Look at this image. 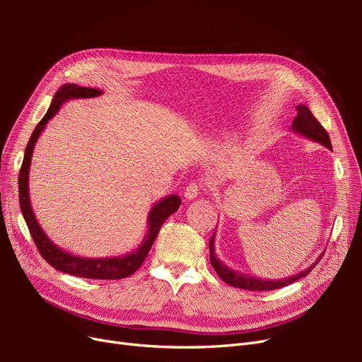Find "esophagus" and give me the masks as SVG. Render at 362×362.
Masks as SVG:
<instances>
[{"label":"esophagus","mask_w":362,"mask_h":362,"mask_svg":"<svg viewBox=\"0 0 362 362\" xmlns=\"http://www.w3.org/2000/svg\"><path fill=\"white\" fill-rule=\"evenodd\" d=\"M199 192H201L199 184H198V182H192V184H189V185H187V189H185V192H184V198L187 199V201H193L194 198H198Z\"/></svg>","instance_id":"1"}]
</instances>
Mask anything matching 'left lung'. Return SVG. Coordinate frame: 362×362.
<instances>
[{
    "mask_svg": "<svg viewBox=\"0 0 362 362\" xmlns=\"http://www.w3.org/2000/svg\"><path fill=\"white\" fill-rule=\"evenodd\" d=\"M296 110H298V116L294 117L293 124H291V131L296 134L303 136L306 139H310L315 144H320L327 149H332L331 145V139L327 136L326 129L320 125L319 120H317L313 113L310 112V108L306 107L305 104H299L296 107ZM214 237H216V231L210 240V261H211V266L214 267V270L217 272V275L221 276V279H223L226 284L237 288H243V290H252V291H266V290H276L281 287H286L290 286L291 282L298 281L303 276L308 275V273L314 269V266L317 262L320 261V258L323 257V254L317 258L310 267H306L303 272L296 273L294 276H288V278H284V279H261L257 276H250L246 275V273H238L233 269H229L228 266H225L223 262L217 258L216 255V249H214Z\"/></svg>",
    "mask_w": 362,
    "mask_h": 362,
    "instance_id": "1",
    "label": "left lung"
}]
</instances>
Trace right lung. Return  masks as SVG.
<instances>
[{"label": "right lung", "instance_id": "1", "mask_svg": "<svg viewBox=\"0 0 362 362\" xmlns=\"http://www.w3.org/2000/svg\"><path fill=\"white\" fill-rule=\"evenodd\" d=\"M103 93L104 92L101 89H95V87L63 84L56 92V95H54L47 115L43 116V119L37 124L35 131H33V134L28 140V145L25 148L24 161L19 170V181H18L19 182V205H21V211H23V216L27 222V226L30 229V234L33 240H35L40 255L45 258V261L49 262L54 269L78 278L122 279L133 275V273L141 266V262L145 261V258L148 257V252L151 250L152 245L156 242L161 225L166 222V218L170 214L178 211V208L181 205V199L178 194L164 196V198H161L158 202L152 205L148 214V233L145 234L144 240H141L140 245L134 250L128 252L125 255L107 257V258L80 257L59 247L39 225L35 211H33L31 204H30L28 175H30L33 151H35V146L37 144L39 136L42 134V131L45 129L47 124L54 116H56V113L60 110V107L64 103H68L71 100H78V98H95Z\"/></svg>", "mask_w": 362, "mask_h": 362}]
</instances>
